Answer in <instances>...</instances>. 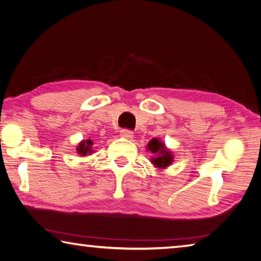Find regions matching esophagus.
<instances>
[{
	"instance_id": "esophagus-1",
	"label": "esophagus",
	"mask_w": 261,
	"mask_h": 261,
	"mask_svg": "<svg viewBox=\"0 0 261 261\" xmlns=\"http://www.w3.org/2000/svg\"><path fill=\"white\" fill-rule=\"evenodd\" d=\"M120 132H121L122 137L127 138V139H131V138H134V132L129 130V129H122Z\"/></svg>"
}]
</instances>
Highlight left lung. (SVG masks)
<instances>
[{"instance_id":"8db88e82","label":"left lung","mask_w":261,"mask_h":261,"mask_svg":"<svg viewBox=\"0 0 261 261\" xmlns=\"http://www.w3.org/2000/svg\"><path fill=\"white\" fill-rule=\"evenodd\" d=\"M148 148H149V150L152 152V154H158L151 160V163L156 167L165 168L172 163L173 161L172 154L166 149L164 144L158 139H156V138H154V139H151V141H149Z\"/></svg>"}]
</instances>
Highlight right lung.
Listing matches in <instances>:
<instances>
[{"label":"right lung","mask_w":261,"mask_h":261,"mask_svg":"<svg viewBox=\"0 0 261 261\" xmlns=\"http://www.w3.org/2000/svg\"><path fill=\"white\" fill-rule=\"evenodd\" d=\"M93 141L91 140H86V141H83L80 142L79 147L76 148V150H78L79 154L81 156H86L87 154H90V152H93V150H91V146H93Z\"/></svg>","instance_id":"1"}]
</instances>
